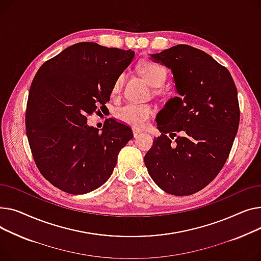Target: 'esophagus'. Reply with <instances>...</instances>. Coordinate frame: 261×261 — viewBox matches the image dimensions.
<instances>
[{
  "mask_svg": "<svg viewBox=\"0 0 261 261\" xmlns=\"http://www.w3.org/2000/svg\"><path fill=\"white\" fill-rule=\"evenodd\" d=\"M133 134H134V137H138L140 134H141V130L138 129V128H133Z\"/></svg>",
  "mask_w": 261,
  "mask_h": 261,
  "instance_id": "34e87169",
  "label": "esophagus"
}]
</instances>
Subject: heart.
Wrapping results in <instances>:
<instances>
[{
	"label": "heart",
	"instance_id": "obj_1",
	"mask_svg": "<svg viewBox=\"0 0 261 261\" xmlns=\"http://www.w3.org/2000/svg\"><path fill=\"white\" fill-rule=\"evenodd\" d=\"M138 70L152 87H160L166 79L165 68L157 63L144 62L139 65ZM123 82L124 74L121 73L113 85V95L120 94ZM152 115H154V109L146 103H126L118 107L115 112V116L119 121L137 127L144 126Z\"/></svg>",
	"mask_w": 261,
	"mask_h": 261
}]
</instances>
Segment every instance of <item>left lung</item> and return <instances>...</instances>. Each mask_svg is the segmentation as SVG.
I'll return each instance as SVG.
<instances>
[{"mask_svg":"<svg viewBox=\"0 0 261 261\" xmlns=\"http://www.w3.org/2000/svg\"><path fill=\"white\" fill-rule=\"evenodd\" d=\"M150 56L172 70L179 97L156 117L162 134L146 152L145 166L164 192L189 196L210 185L228 158L240 120L237 88L224 66L193 46Z\"/></svg>","mask_w":261,"mask_h":261,"instance_id":"obj_1","label":"left lung"}]
</instances>
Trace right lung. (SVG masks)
Returning <instances> with one entry per match:
<instances>
[{"label": "right lung", "instance_id": "1", "mask_svg": "<svg viewBox=\"0 0 261 261\" xmlns=\"http://www.w3.org/2000/svg\"><path fill=\"white\" fill-rule=\"evenodd\" d=\"M134 55L130 49L76 43L36 73L26 106V134L40 173L61 191L80 195L103 186L119 151L134 138L128 125L113 118L105 120L102 132L86 123L87 116L110 101L116 79Z\"/></svg>", "mask_w": 261, "mask_h": 261}]
</instances>
